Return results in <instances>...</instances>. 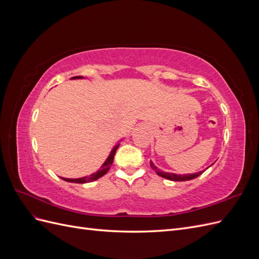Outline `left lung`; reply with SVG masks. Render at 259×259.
Listing matches in <instances>:
<instances>
[{
	"instance_id": "8db88e82",
	"label": "left lung",
	"mask_w": 259,
	"mask_h": 259,
	"mask_svg": "<svg viewBox=\"0 0 259 259\" xmlns=\"http://www.w3.org/2000/svg\"><path fill=\"white\" fill-rule=\"evenodd\" d=\"M150 166L159 176L165 178V179H168V180H173V182H186V180H191V179H194V178H197L198 176L202 175L203 171H204V170H201V171H198V173H194V174L177 175V174H174V173H168V171L161 170L160 168H158L154 165V163L152 161H150Z\"/></svg>"
}]
</instances>
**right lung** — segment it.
<instances>
[{
    "label": "right lung",
    "mask_w": 259,
    "mask_h": 259,
    "mask_svg": "<svg viewBox=\"0 0 259 259\" xmlns=\"http://www.w3.org/2000/svg\"><path fill=\"white\" fill-rule=\"evenodd\" d=\"M79 79H84L83 76H73L71 77V80H79ZM120 142H122V139L120 140ZM120 146V143H117L113 148L112 150L110 152V154L108 155V158L106 159V161L103 163V165H101L100 169H98L96 173H93L92 175L90 176H85V177H81V178H65V177H60L62 180H65V182H68V183H74V184H85V183H91V182H95V180H97L98 178L103 177L107 171L110 169V166L111 164L113 163V159H114V154H115V151L116 149L119 148Z\"/></svg>",
    "instance_id": "right-lung-1"
}]
</instances>
